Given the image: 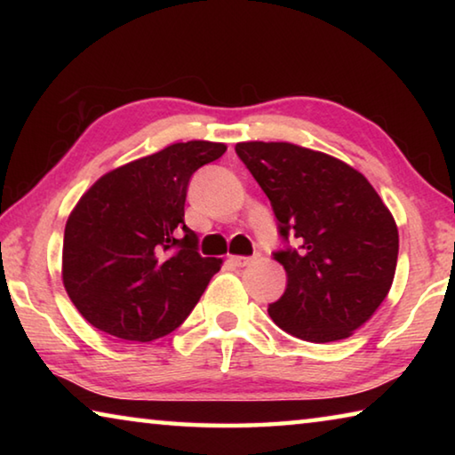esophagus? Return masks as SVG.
Instances as JSON below:
<instances>
[{"instance_id": "esophagus-1", "label": "esophagus", "mask_w": 455, "mask_h": 455, "mask_svg": "<svg viewBox=\"0 0 455 455\" xmlns=\"http://www.w3.org/2000/svg\"><path fill=\"white\" fill-rule=\"evenodd\" d=\"M228 263H233L235 267H249L252 263L251 257H228Z\"/></svg>"}]
</instances>
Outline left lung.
Instances as JSON below:
<instances>
[{
	"label": "left lung",
	"mask_w": 455,
	"mask_h": 455,
	"mask_svg": "<svg viewBox=\"0 0 455 455\" xmlns=\"http://www.w3.org/2000/svg\"><path fill=\"white\" fill-rule=\"evenodd\" d=\"M236 154L271 200L281 235L299 243L275 252L287 289L268 305L271 319L311 343L351 337L394 283V214L363 174L325 152L255 140L238 142Z\"/></svg>",
	"instance_id": "8db88e82"
}]
</instances>
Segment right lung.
Returning <instances> with one entry per match:
<instances>
[{"label":"right lung","instance_id":"right-lung-1","mask_svg":"<svg viewBox=\"0 0 455 455\" xmlns=\"http://www.w3.org/2000/svg\"><path fill=\"white\" fill-rule=\"evenodd\" d=\"M225 152L222 142H176L84 192L66 222L61 281L90 325L146 343L188 317L222 259L196 252L184 200L192 172Z\"/></svg>","mask_w":455,"mask_h":455}]
</instances>
